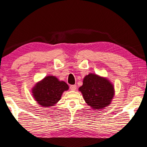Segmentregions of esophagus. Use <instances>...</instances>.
I'll return each mask as SVG.
<instances>
[{
  "label": "esophagus",
  "mask_w": 147,
  "mask_h": 147,
  "mask_svg": "<svg viewBox=\"0 0 147 147\" xmlns=\"http://www.w3.org/2000/svg\"><path fill=\"white\" fill-rule=\"evenodd\" d=\"M70 89L71 90L75 91L77 89V86L75 85V84H74V85H70Z\"/></svg>",
  "instance_id": "34e87169"
}]
</instances>
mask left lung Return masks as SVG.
Here are the masks:
<instances>
[{
  "label": "left lung",
  "mask_w": 147,
  "mask_h": 147,
  "mask_svg": "<svg viewBox=\"0 0 147 147\" xmlns=\"http://www.w3.org/2000/svg\"><path fill=\"white\" fill-rule=\"evenodd\" d=\"M78 90L86 103L96 110L109 106L115 95L113 84L107 78L94 74L84 77L83 85Z\"/></svg>",
  "instance_id": "obj_1"
}]
</instances>
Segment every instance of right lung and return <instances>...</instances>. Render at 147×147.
<instances>
[{
  "label": "right lung",
  "mask_w": 147,
  "mask_h": 147,
  "mask_svg": "<svg viewBox=\"0 0 147 147\" xmlns=\"http://www.w3.org/2000/svg\"><path fill=\"white\" fill-rule=\"evenodd\" d=\"M65 82L50 75L38 82L32 88V96L37 103L44 107L54 106L65 91L69 90Z\"/></svg>",
  "instance_id": "right-lung-1"
}]
</instances>
